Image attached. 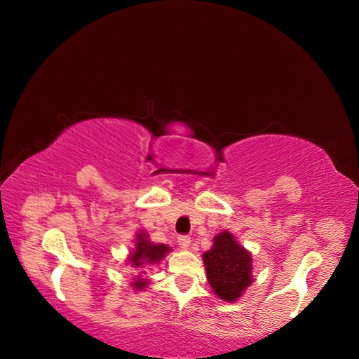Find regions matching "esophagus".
<instances>
[{
	"label": "esophagus",
	"mask_w": 359,
	"mask_h": 359,
	"mask_svg": "<svg viewBox=\"0 0 359 359\" xmlns=\"http://www.w3.org/2000/svg\"><path fill=\"white\" fill-rule=\"evenodd\" d=\"M177 242H179V247L180 248H184V250H187V248L190 247V244H191V239L188 238V236H180Z\"/></svg>",
	"instance_id": "1"
}]
</instances>
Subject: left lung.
Here are the masks:
<instances>
[{"mask_svg": "<svg viewBox=\"0 0 359 359\" xmlns=\"http://www.w3.org/2000/svg\"><path fill=\"white\" fill-rule=\"evenodd\" d=\"M203 261L212 290L223 301H238L253 282L252 255L228 231L215 236L210 250L203 253Z\"/></svg>", "mask_w": 359, "mask_h": 359, "instance_id": "1", "label": "left lung"}]
</instances>
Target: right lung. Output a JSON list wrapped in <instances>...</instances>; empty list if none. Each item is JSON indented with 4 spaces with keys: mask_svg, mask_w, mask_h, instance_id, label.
Masks as SVG:
<instances>
[{
    "mask_svg": "<svg viewBox=\"0 0 359 359\" xmlns=\"http://www.w3.org/2000/svg\"><path fill=\"white\" fill-rule=\"evenodd\" d=\"M169 252H171V247H168L166 244H154V242H150L149 236L145 234L144 231H139L136 234L135 250H133L128 257V264L141 272V274L135 277V282L131 283L133 288L144 290L147 287L149 282L142 277V274H145L142 267L147 264H158Z\"/></svg>",
    "mask_w": 359,
    "mask_h": 359,
    "instance_id": "add662e5",
    "label": "right lung"
}]
</instances>
